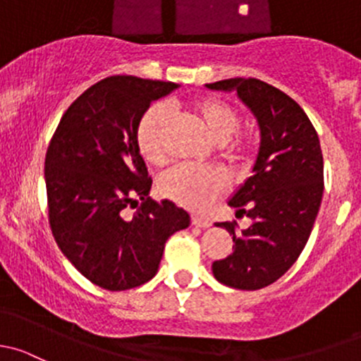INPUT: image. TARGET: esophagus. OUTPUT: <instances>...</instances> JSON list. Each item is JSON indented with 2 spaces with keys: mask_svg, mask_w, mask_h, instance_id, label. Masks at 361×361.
Returning <instances> with one entry per match:
<instances>
[{
  "mask_svg": "<svg viewBox=\"0 0 361 361\" xmlns=\"http://www.w3.org/2000/svg\"><path fill=\"white\" fill-rule=\"evenodd\" d=\"M191 222H192V226H198V228H208V226L212 224L210 219L200 217V215H192Z\"/></svg>",
  "mask_w": 361,
  "mask_h": 361,
  "instance_id": "obj_1",
  "label": "esophagus"
}]
</instances>
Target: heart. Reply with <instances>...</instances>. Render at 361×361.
I'll list each match as a JSON object with an SVG mask.
<instances>
[{
    "mask_svg": "<svg viewBox=\"0 0 361 361\" xmlns=\"http://www.w3.org/2000/svg\"><path fill=\"white\" fill-rule=\"evenodd\" d=\"M214 142L221 144V154L229 165L243 169L250 163L255 149V137L241 132L240 116L235 107L217 99H202L192 104ZM169 121V111L163 104H153L144 111L135 128L139 153L149 165H163V130ZM226 189V179L217 169L177 165L159 179V191L177 205L202 210Z\"/></svg>",
    "mask_w": 361,
    "mask_h": 361,
    "instance_id": "heart-1",
    "label": "heart"
}]
</instances>
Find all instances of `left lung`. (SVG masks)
Here are the masks:
<instances>
[{
    "mask_svg": "<svg viewBox=\"0 0 361 361\" xmlns=\"http://www.w3.org/2000/svg\"><path fill=\"white\" fill-rule=\"evenodd\" d=\"M235 90L261 128L254 176L229 200L236 215L250 217L238 231L236 221L217 222L233 235V252L212 264L217 281L238 290H259L283 276L307 243L323 196V156L318 133L302 107L285 92L255 78H231L207 85Z\"/></svg>",
    "mask_w": 361,
    "mask_h": 361,
    "instance_id": "left-lung-1",
    "label": "left lung"
}]
</instances>
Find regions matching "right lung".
I'll return each mask as SVG.
<instances>
[{"mask_svg":"<svg viewBox=\"0 0 361 361\" xmlns=\"http://www.w3.org/2000/svg\"><path fill=\"white\" fill-rule=\"evenodd\" d=\"M172 81L109 76L85 90L62 116L44 158L48 221L62 254L87 280L128 290L158 273L165 243L189 214L149 198L153 179L135 128ZM135 207L132 216L126 214Z\"/></svg>","mask_w":361,"mask_h":361,"instance_id":"1","label":"right lung"}]
</instances>
